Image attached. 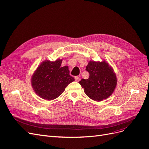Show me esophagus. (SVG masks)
<instances>
[{"label": "esophagus", "mask_w": 149, "mask_h": 149, "mask_svg": "<svg viewBox=\"0 0 149 149\" xmlns=\"http://www.w3.org/2000/svg\"><path fill=\"white\" fill-rule=\"evenodd\" d=\"M75 80L77 81H79L80 80V78L79 77H78V76H76V77H75Z\"/></svg>", "instance_id": "34e87169"}]
</instances>
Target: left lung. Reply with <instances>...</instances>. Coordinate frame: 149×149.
<instances>
[{"mask_svg":"<svg viewBox=\"0 0 149 149\" xmlns=\"http://www.w3.org/2000/svg\"><path fill=\"white\" fill-rule=\"evenodd\" d=\"M86 70L90 74L89 78L82 79L79 83L90 98L100 102L112 95L116 87L117 79L108 62L90 61L86 67Z\"/></svg>","mask_w":149,"mask_h":149,"instance_id":"1","label":"left lung"}]
</instances>
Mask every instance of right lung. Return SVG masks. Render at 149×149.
Listing matches in <instances>:
<instances>
[{"instance_id":"right-lung-1","label":"right lung","mask_w":149,"mask_h":149,"mask_svg":"<svg viewBox=\"0 0 149 149\" xmlns=\"http://www.w3.org/2000/svg\"><path fill=\"white\" fill-rule=\"evenodd\" d=\"M62 59L54 62L43 61L38 67L31 79L35 93L43 99L52 100L64 92L69 84L75 80L69 74L68 66L61 67Z\"/></svg>"}]
</instances>
